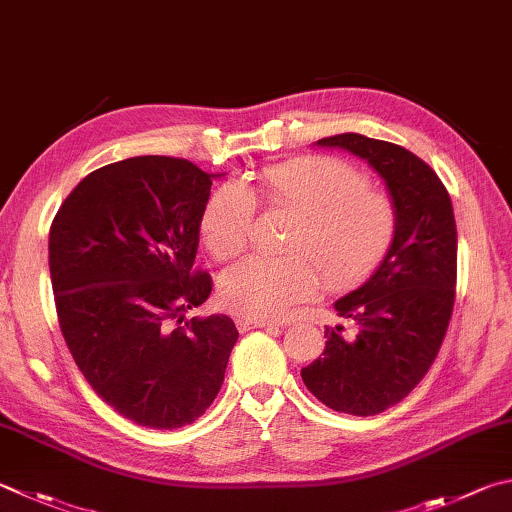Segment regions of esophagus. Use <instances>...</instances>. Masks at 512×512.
Masks as SVG:
<instances>
[{
	"label": "esophagus",
	"mask_w": 512,
	"mask_h": 512,
	"mask_svg": "<svg viewBox=\"0 0 512 512\" xmlns=\"http://www.w3.org/2000/svg\"><path fill=\"white\" fill-rule=\"evenodd\" d=\"M235 322H237V329H239L241 333H246V331H253V329H271V327H275V324H273V322H268V320H250V318H237Z\"/></svg>",
	"instance_id": "1"
}]
</instances>
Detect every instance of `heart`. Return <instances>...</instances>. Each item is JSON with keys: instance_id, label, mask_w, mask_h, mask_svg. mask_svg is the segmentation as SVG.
Masks as SVG:
<instances>
[{"instance_id": "1", "label": "heart", "mask_w": 512, "mask_h": 512, "mask_svg": "<svg viewBox=\"0 0 512 512\" xmlns=\"http://www.w3.org/2000/svg\"><path fill=\"white\" fill-rule=\"evenodd\" d=\"M297 219L288 232L286 257L253 255L221 275L219 295L241 318H280L320 284L347 288L383 262L396 235V208L367 176L338 159H300L273 165L257 188L228 181L210 194L201 215V237L215 259L246 248L255 221V197ZM321 275L318 276L317 273Z\"/></svg>"}]
</instances>
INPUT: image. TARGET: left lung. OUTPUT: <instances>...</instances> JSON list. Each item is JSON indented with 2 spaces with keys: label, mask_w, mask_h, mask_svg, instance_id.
<instances>
[{
  "label": "left lung",
  "mask_w": 512,
  "mask_h": 512,
  "mask_svg": "<svg viewBox=\"0 0 512 512\" xmlns=\"http://www.w3.org/2000/svg\"><path fill=\"white\" fill-rule=\"evenodd\" d=\"M383 179L396 235L374 275L333 304L322 358L302 369L309 392L336 412L374 416L401 403L432 367L448 331L457 286V224L450 194L430 165L401 145L362 134L320 138Z\"/></svg>",
  "instance_id": "obj_1"
}]
</instances>
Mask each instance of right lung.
<instances>
[{"label":"right lung","mask_w":512,"mask_h":512,"mask_svg":"<svg viewBox=\"0 0 512 512\" xmlns=\"http://www.w3.org/2000/svg\"><path fill=\"white\" fill-rule=\"evenodd\" d=\"M219 176L134 156L85 176L51 224L62 336L94 392L138 425L172 430L206 412L239 338L228 315L185 320L212 291L194 259Z\"/></svg>","instance_id":"obj_1"}]
</instances>
